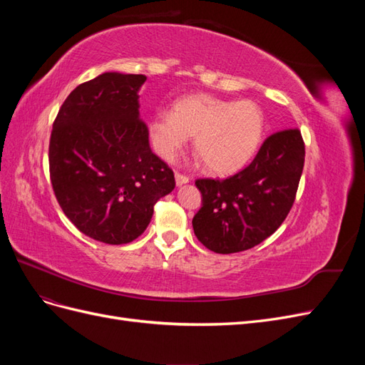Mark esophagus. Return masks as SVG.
I'll return each mask as SVG.
<instances>
[{
    "instance_id": "esophagus-1",
    "label": "esophagus",
    "mask_w": 365,
    "mask_h": 365,
    "mask_svg": "<svg viewBox=\"0 0 365 365\" xmlns=\"http://www.w3.org/2000/svg\"><path fill=\"white\" fill-rule=\"evenodd\" d=\"M175 181H176V185H182V184H187L190 181L189 176H185L180 172H175Z\"/></svg>"
}]
</instances>
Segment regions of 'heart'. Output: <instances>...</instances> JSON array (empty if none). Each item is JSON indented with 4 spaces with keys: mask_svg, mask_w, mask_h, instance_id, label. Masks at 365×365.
<instances>
[{
    "mask_svg": "<svg viewBox=\"0 0 365 365\" xmlns=\"http://www.w3.org/2000/svg\"><path fill=\"white\" fill-rule=\"evenodd\" d=\"M267 120L262 108L251 101H225L210 94H192L173 105V113L160 109L149 123L157 152L173 160L195 135L196 152L205 168L217 175H230L257 152Z\"/></svg>",
    "mask_w": 365,
    "mask_h": 365,
    "instance_id": "b5f03b06",
    "label": "heart"
}]
</instances>
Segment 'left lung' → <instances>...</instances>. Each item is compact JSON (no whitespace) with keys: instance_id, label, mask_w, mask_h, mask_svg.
<instances>
[{"instance_id":"obj_1","label":"left lung","mask_w":365,"mask_h":365,"mask_svg":"<svg viewBox=\"0 0 365 365\" xmlns=\"http://www.w3.org/2000/svg\"><path fill=\"white\" fill-rule=\"evenodd\" d=\"M304 165L300 129L274 132L245 169L224 180L200 178L202 205L192 224L197 240L219 254L245 251L277 230L295 201Z\"/></svg>"}]
</instances>
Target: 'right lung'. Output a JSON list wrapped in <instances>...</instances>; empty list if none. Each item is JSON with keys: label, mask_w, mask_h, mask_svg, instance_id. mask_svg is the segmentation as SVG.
<instances>
[{"label": "right lung", "mask_w": 365, "mask_h": 365, "mask_svg": "<svg viewBox=\"0 0 365 365\" xmlns=\"http://www.w3.org/2000/svg\"><path fill=\"white\" fill-rule=\"evenodd\" d=\"M143 74L103 73L81 83L54 118L48 165L54 196L76 228L109 245L129 244L153 205L175 189L173 170L150 150L138 113Z\"/></svg>", "instance_id": "add662e5"}]
</instances>
